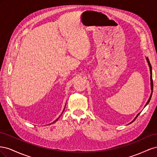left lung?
Returning <instances> with one entry per match:
<instances>
[{
	"label": "left lung",
	"instance_id": "obj_1",
	"mask_svg": "<svg viewBox=\"0 0 157 157\" xmlns=\"http://www.w3.org/2000/svg\"><path fill=\"white\" fill-rule=\"evenodd\" d=\"M147 62H148V63H149V67H150V73H151V90H152V92H151V96H150V98H149V100L147 101V103H146V105H145V106L147 105V104L149 103V102L150 101V100H151V96H152V94H153V78H152V68H151V63H150V61H149V59L148 58H147ZM140 115V113L138 114V115H137V117H136V118L134 120H136V118L138 117V115Z\"/></svg>",
	"mask_w": 157,
	"mask_h": 157
}]
</instances>
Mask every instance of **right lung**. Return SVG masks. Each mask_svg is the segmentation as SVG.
Instances as JSON below:
<instances>
[{
	"instance_id": "obj_1",
	"label": "right lung",
	"mask_w": 157,
	"mask_h": 157,
	"mask_svg": "<svg viewBox=\"0 0 157 157\" xmlns=\"http://www.w3.org/2000/svg\"><path fill=\"white\" fill-rule=\"evenodd\" d=\"M58 118H57V119H56V121H54V122H56V121H58ZM54 122H53V123H54Z\"/></svg>"
}]
</instances>
